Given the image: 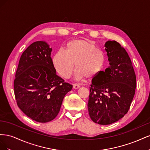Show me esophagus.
Here are the masks:
<instances>
[{
	"instance_id": "34e87169",
	"label": "esophagus",
	"mask_w": 150,
	"mask_h": 150,
	"mask_svg": "<svg viewBox=\"0 0 150 150\" xmlns=\"http://www.w3.org/2000/svg\"><path fill=\"white\" fill-rule=\"evenodd\" d=\"M80 87V86L79 84H73V88L74 89H78Z\"/></svg>"
}]
</instances>
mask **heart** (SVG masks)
Segmentation results:
<instances>
[{"label": "heart", "mask_w": 150, "mask_h": 150, "mask_svg": "<svg viewBox=\"0 0 150 150\" xmlns=\"http://www.w3.org/2000/svg\"><path fill=\"white\" fill-rule=\"evenodd\" d=\"M75 63L77 78H93L103 67L104 53L88 40L78 39L68 42L65 51L59 50L52 57L56 71L66 79L73 72Z\"/></svg>", "instance_id": "b5f03b06"}]
</instances>
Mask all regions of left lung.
I'll return each mask as SVG.
<instances>
[{"instance_id":"8db88e82","label":"left lung","mask_w":150,"mask_h":150,"mask_svg":"<svg viewBox=\"0 0 150 150\" xmlns=\"http://www.w3.org/2000/svg\"><path fill=\"white\" fill-rule=\"evenodd\" d=\"M104 46L110 66L93 79L88 103L91 119L101 125L115 122L128 112L137 85L132 62L125 48L115 40H108Z\"/></svg>"}]
</instances>
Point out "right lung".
I'll use <instances>...</instances> for the list:
<instances>
[{"mask_svg": "<svg viewBox=\"0 0 150 150\" xmlns=\"http://www.w3.org/2000/svg\"><path fill=\"white\" fill-rule=\"evenodd\" d=\"M51 51L44 41L31 44L21 55L13 82L18 107L39 122L55 118L65 95L72 88L56 74Z\"/></svg>", "mask_w": 150, "mask_h": 150, "instance_id": "1", "label": "right lung"}]
</instances>
